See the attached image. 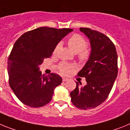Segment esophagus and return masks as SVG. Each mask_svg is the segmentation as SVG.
Returning <instances> with one entry per match:
<instances>
[{
    "mask_svg": "<svg viewBox=\"0 0 130 130\" xmlns=\"http://www.w3.org/2000/svg\"><path fill=\"white\" fill-rule=\"evenodd\" d=\"M67 80H68V78H65V77L63 78V82H65V81H67Z\"/></svg>",
    "mask_w": 130,
    "mask_h": 130,
    "instance_id": "obj_1",
    "label": "esophagus"
}]
</instances>
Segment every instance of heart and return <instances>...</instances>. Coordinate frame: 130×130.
I'll return each instance as SVG.
<instances>
[{
    "label": "heart",
    "instance_id": "b5f03b06",
    "mask_svg": "<svg viewBox=\"0 0 130 130\" xmlns=\"http://www.w3.org/2000/svg\"><path fill=\"white\" fill-rule=\"evenodd\" d=\"M69 48L72 52L75 54L78 53V57L81 61H85L88 59L90 55V50L88 48L86 47V41L83 37L80 35L74 34L69 38L67 41ZM61 46V44H57L54 48V54H56ZM74 66L69 64L62 63L59 65V69L60 71L63 74H66L71 69L73 68Z\"/></svg>",
    "mask_w": 130,
    "mask_h": 130
}]
</instances>
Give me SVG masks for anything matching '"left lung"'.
<instances>
[{
    "instance_id": "obj_1",
    "label": "left lung",
    "mask_w": 130,
    "mask_h": 130,
    "mask_svg": "<svg viewBox=\"0 0 130 130\" xmlns=\"http://www.w3.org/2000/svg\"><path fill=\"white\" fill-rule=\"evenodd\" d=\"M80 31L90 40L91 47L88 59L78 73L85 76L86 84L76 82L70 95L75 107L86 110L101 105L110 93L118 74V56L112 42L104 34L89 28Z\"/></svg>"
}]
</instances>
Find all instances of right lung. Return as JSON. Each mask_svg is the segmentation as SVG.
<instances>
[{"label":"right lung","mask_w":130,"mask_h":130,"mask_svg":"<svg viewBox=\"0 0 130 130\" xmlns=\"http://www.w3.org/2000/svg\"><path fill=\"white\" fill-rule=\"evenodd\" d=\"M73 31L41 27L23 34L16 40L8 61V73L11 89L23 104L36 108L51 101L62 78L55 73L42 75L40 65Z\"/></svg>","instance_id":"obj_1"}]
</instances>
